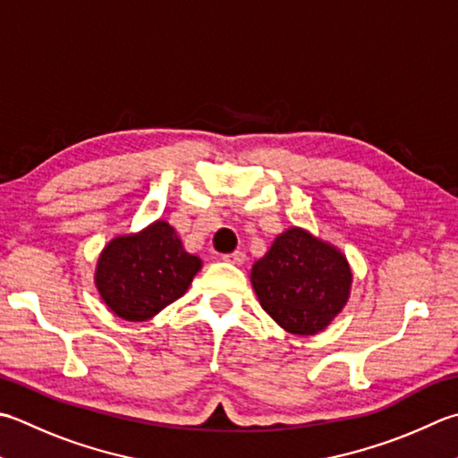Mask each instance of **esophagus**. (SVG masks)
<instances>
[{"mask_svg": "<svg viewBox=\"0 0 458 458\" xmlns=\"http://www.w3.org/2000/svg\"><path fill=\"white\" fill-rule=\"evenodd\" d=\"M222 259H224V262H230L234 266H242L246 262V254L244 252H232V254H224Z\"/></svg>", "mask_w": 458, "mask_h": 458, "instance_id": "esophagus-1", "label": "esophagus"}]
</instances>
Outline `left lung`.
<instances>
[{
	"label": "left lung",
	"mask_w": 458,
	"mask_h": 458,
	"mask_svg": "<svg viewBox=\"0 0 458 458\" xmlns=\"http://www.w3.org/2000/svg\"><path fill=\"white\" fill-rule=\"evenodd\" d=\"M250 282L259 306L293 335H316L347 306L353 272L345 254L310 230L292 226L258 259Z\"/></svg>",
	"instance_id": "8db88e82"
}]
</instances>
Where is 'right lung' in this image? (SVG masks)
<instances>
[{
  "label": "right lung",
  "instance_id": "obj_1",
  "mask_svg": "<svg viewBox=\"0 0 458 458\" xmlns=\"http://www.w3.org/2000/svg\"><path fill=\"white\" fill-rule=\"evenodd\" d=\"M202 259L188 254L166 220L106 242L95 266V288L116 318L148 321L191 288Z\"/></svg>",
  "mask_w": 458,
  "mask_h": 458
}]
</instances>
